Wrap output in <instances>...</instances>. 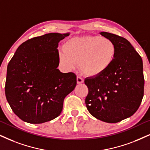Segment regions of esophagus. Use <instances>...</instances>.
<instances>
[{"instance_id": "esophagus-1", "label": "esophagus", "mask_w": 150, "mask_h": 150, "mask_svg": "<svg viewBox=\"0 0 150 150\" xmlns=\"http://www.w3.org/2000/svg\"><path fill=\"white\" fill-rule=\"evenodd\" d=\"M83 81H84V79L81 78V77L79 76L77 77V82L78 83V84H81V83H82Z\"/></svg>"}]
</instances>
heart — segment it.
<instances>
[{"label":"heart","mask_w":150,"mask_h":150,"mask_svg":"<svg viewBox=\"0 0 150 150\" xmlns=\"http://www.w3.org/2000/svg\"><path fill=\"white\" fill-rule=\"evenodd\" d=\"M116 46L110 39L99 36H82L71 38L59 50L60 64L68 69L79 67L85 75L97 76L105 72L113 64Z\"/></svg>","instance_id":"heart-1"}]
</instances>
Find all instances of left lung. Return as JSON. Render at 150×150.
<instances>
[{
    "mask_svg": "<svg viewBox=\"0 0 150 150\" xmlns=\"http://www.w3.org/2000/svg\"><path fill=\"white\" fill-rule=\"evenodd\" d=\"M100 35L114 42L116 54L105 72L85 79L88 88L85 103L93 116L116 123L132 116L141 105L145 84L143 61L124 37L106 32Z\"/></svg>",
    "mask_w": 150,
    "mask_h": 150,
    "instance_id": "1",
    "label": "left lung"
}]
</instances>
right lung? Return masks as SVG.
Listing matches in <instances>:
<instances>
[{
  "label": "right lung",
  "instance_id": "add662e5",
  "mask_svg": "<svg viewBox=\"0 0 150 150\" xmlns=\"http://www.w3.org/2000/svg\"><path fill=\"white\" fill-rule=\"evenodd\" d=\"M69 34L49 33L19 45L7 65L5 96L22 120L40 124L59 115L64 100L77 84V76L57 69L58 43Z\"/></svg>",
  "mask_w": 150,
  "mask_h": 150
}]
</instances>
